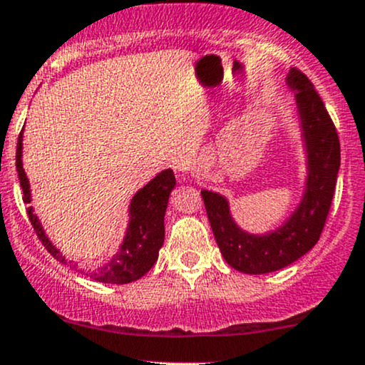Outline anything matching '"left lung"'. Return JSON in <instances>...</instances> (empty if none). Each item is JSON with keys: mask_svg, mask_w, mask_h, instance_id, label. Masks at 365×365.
<instances>
[{"mask_svg": "<svg viewBox=\"0 0 365 365\" xmlns=\"http://www.w3.org/2000/svg\"><path fill=\"white\" fill-rule=\"evenodd\" d=\"M287 85L297 104L307 175L301 201L275 230L251 234L235 224L229 200L203 190L205 208L222 256L234 269L263 275L282 269L309 252L323 232L340 169V141L327 107L304 73L290 68Z\"/></svg>", "mask_w": 365, "mask_h": 365, "instance_id": "obj_1", "label": "left lung"}]
</instances>
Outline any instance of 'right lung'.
<instances>
[{
	"instance_id": "right-lung-1",
	"label": "right lung",
	"mask_w": 365,
	"mask_h": 365,
	"mask_svg": "<svg viewBox=\"0 0 365 365\" xmlns=\"http://www.w3.org/2000/svg\"><path fill=\"white\" fill-rule=\"evenodd\" d=\"M21 153H24V130L19 136V143H16V170H19L20 186L24 191V201L30 203L32 191H30L29 178L24 170ZM174 186L175 178L173 169H165L158 173L148 184H145L140 191L135 192L130 208H128L130 222H128V229L121 246L109 263L98 268L97 272H88L90 278L101 282V284H131V282L143 277L155 264L158 251L164 244V217L170 191L174 190ZM27 213L37 237L44 244L46 250L53 255V258L61 261L63 264H70V268H75L73 261L64 258L61 251L47 237L46 230L42 229L41 220L34 213L32 207L27 208Z\"/></svg>"
}]
</instances>
